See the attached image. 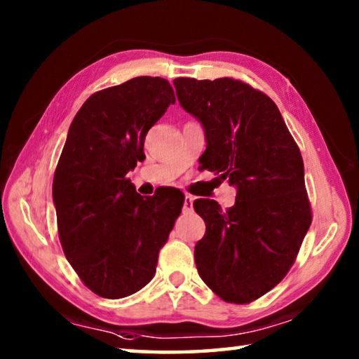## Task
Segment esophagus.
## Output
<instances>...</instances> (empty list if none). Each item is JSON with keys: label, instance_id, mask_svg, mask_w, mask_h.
<instances>
[{"label": "esophagus", "instance_id": "1", "mask_svg": "<svg viewBox=\"0 0 359 359\" xmlns=\"http://www.w3.org/2000/svg\"><path fill=\"white\" fill-rule=\"evenodd\" d=\"M193 210V196L185 195L184 200V212H191Z\"/></svg>", "mask_w": 359, "mask_h": 359}]
</instances>
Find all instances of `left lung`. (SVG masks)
Listing matches in <instances>:
<instances>
[{
  "instance_id": "8db88e82",
  "label": "left lung",
  "mask_w": 359,
  "mask_h": 359,
  "mask_svg": "<svg viewBox=\"0 0 359 359\" xmlns=\"http://www.w3.org/2000/svg\"><path fill=\"white\" fill-rule=\"evenodd\" d=\"M175 93L206 134L201 169L236 187L235 206L193 208L206 224L195 246L203 281L229 304H251L294 265L310 229L304 159L269 95L235 78H175Z\"/></svg>"
}]
</instances>
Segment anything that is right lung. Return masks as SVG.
<instances>
[{
  "mask_svg": "<svg viewBox=\"0 0 359 359\" xmlns=\"http://www.w3.org/2000/svg\"><path fill=\"white\" fill-rule=\"evenodd\" d=\"M170 104L168 79L137 76L94 93L68 129L53 182L57 230L79 280L104 299L128 297L151 281L184 208L180 190L144 198L126 177L145 159V135Z\"/></svg>",
  "mask_w": 359,
  "mask_h": 359,
  "instance_id": "obj_1",
  "label": "right lung"
}]
</instances>
